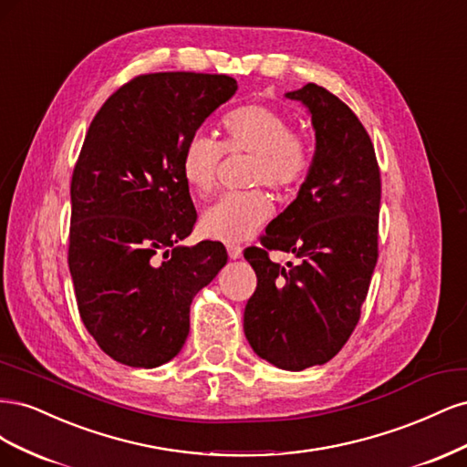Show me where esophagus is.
<instances>
[{
    "label": "esophagus",
    "instance_id": "obj_1",
    "mask_svg": "<svg viewBox=\"0 0 467 467\" xmlns=\"http://www.w3.org/2000/svg\"><path fill=\"white\" fill-rule=\"evenodd\" d=\"M228 255H230V259H239V257H242V247L235 245V244H230L228 245Z\"/></svg>",
    "mask_w": 467,
    "mask_h": 467
}]
</instances>
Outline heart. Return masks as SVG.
I'll return each instance as SVG.
<instances>
[{
  "label": "heart",
  "instance_id": "1",
  "mask_svg": "<svg viewBox=\"0 0 467 467\" xmlns=\"http://www.w3.org/2000/svg\"><path fill=\"white\" fill-rule=\"evenodd\" d=\"M223 140L204 132L192 134L181 151V177L196 196L216 187L218 169L228 153H249L247 185H266L275 192H292L312 171V146L294 132L285 110L265 103H247L230 110L222 120ZM273 201L263 189L228 192L201 218V230L218 242H244L271 216Z\"/></svg>",
  "mask_w": 467,
  "mask_h": 467
}]
</instances>
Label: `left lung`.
Instances as JSON below:
<instances>
[{"mask_svg": "<svg viewBox=\"0 0 467 467\" xmlns=\"http://www.w3.org/2000/svg\"><path fill=\"white\" fill-rule=\"evenodd\" d=\"M286 97L312 112L316 158L261 247L244 251L257 275L244 329L261 358L296 372L329 362L360 319L378 261L381 179L372 140L347 103L316 83ZM271 250L299 261L282 267Z\"/></svg>", "mask_w": 467, "mask_h": 467, "instance_id": "obj_1", "label": "left lung"}]
</instances>
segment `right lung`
<instances>
[{
  "label": "right lung",
  "instance_id": "1",
  "mask_svg": "<svg viewBox=\"0 0 467 467\" xmlns=\"http://www.w3.org/2000/svg\"><path fill=\"white\" fill-rule=\"evenodd\" d=\"M235 89L225 74H142L91 120L69 185L67 265L83 325L120 364L171 360L196 292L228 263L220 242L177 245L196 222L181 151Z\"/></svg>",
  "mask_w": 467,
  "mask_h": 467
}]
</instances>
